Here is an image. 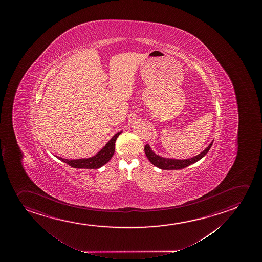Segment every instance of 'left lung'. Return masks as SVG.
<instances>
[{
  "label": "left lung",
  "instance_id": "left-lung-1",
  "mask_svg": "<svg viewBox=\"0 0 262 262\" xmlns=\"http://www.w3.org/2000/svg\"><path fill=\"white\" fill-rule=\"evenodd\" d=\"M212 143L213 142L209 144V146L206 148L205 150H203L202 154H200L195 157L188 159V160H173V159H166V158L161 157L157 154H154V151L150 150V146L148 144L144 146V152L146 154L147 158L150 161V163L159 168L164 169V170L182 169V168L188 167L189 165L192 164L196 161L201 160L202 158L204 157L206 154H208V151L212 145Z\"/></svg>",
  "mask_w": 262,
  "mask_h": 262
}]
</instances>
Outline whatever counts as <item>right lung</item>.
Segmentation results:
<instances>
[{"label": "right lung", "mask_w": 262, "mask_h": 262, "mask_svg": "<svg viewBox=\"0 0 262 262\" xmlns=\"http://www.w3.org/2000/svg\"><path fill=\"white\" fill-rule=\"evenodd\" d=\"M121 131L117 133L115 136L112 137V139L106 143L102 149L98 152L95 156L88 159H81V160H67L59 158L60 161L65 162L70 167L75 168H99L102 167L103 165L106 164L111 159H112L114 151H115L116 140L119 136Z\"/></svg>", "instance_id": "right-lung-1"}]
</instances>
